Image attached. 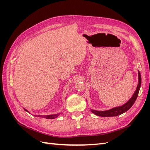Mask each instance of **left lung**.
I'll use <instances>...</instances> for the list:
<instances>
[{
	"label": "left lung",
	"mask_w": 150,
	"mask_h": 150,
	"mask_svg": "<svg viewBox=\"0 0 150 150\" xmlns=\"http://www.w3.org/2000/svg\"><path fill=\"white\" fill-rule=\"evenodd\" d=\"M138 84L137 85V89L134 91V94H133L132 97H131L129 100L127 101L123 105L118 107H115L110 109L109 110L106 111H97L91 109V111L94 115H96L99 116L101 117H111V116H119L122 113L126 112L128 110L131 108L134 103L136 99H137L139 91V89L141 87V84H142V78H141V74L139 71H138Z\"/></svg>",
	"instance_id": "left-lung-1"
}]
</instances>
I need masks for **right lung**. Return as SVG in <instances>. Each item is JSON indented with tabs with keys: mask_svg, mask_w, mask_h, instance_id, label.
Masks as SVG:
<instances>
[{
	"mask_svg": "<svg viewBox=\"0 0 150 150\" xmlns=\"http://www.w3.org/2000/svg\"><path fill=\"white\" fill-rule=\"evenodd\" d=\"M24 110L27 111L28 112L30 113L29 111H28V110H26V109L24 108ZM60 113H58V114H54V115H34L35 116H38V117H44V118H46V119H54V118H56L57 117H58L59 116Z\"/></svg>",
	"mask_w": 150,
	"mask_h": 150,
	"instance_id": "1",
	"label": "right lung"
}]
</instances>
